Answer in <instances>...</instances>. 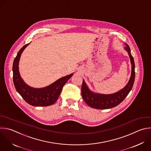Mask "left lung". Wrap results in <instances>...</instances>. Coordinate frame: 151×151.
<instances>
[{
    "label": "left lung",
    "instance_id": "1",
    "mask_svg": "<svg viewBox=\"0 0 151 151\" xmlns=\"http://www.w3.org/2000/svg\"><path fill=\"white\" fill-rule=\"evenodd\" d=\"M124 44L126 46L124 47V50L128 53L132 65L131 76L128 83L123 89L115 93L111 94H103L91 91L83 79L81 88L82 96L84 101L89 107L99 110L113 108L120 104L131 91L135 78V65L129 45L126 43H124Z\"/></svg>",
    "mask_w": 151,
    "mask_h": 151
}]
</instances>
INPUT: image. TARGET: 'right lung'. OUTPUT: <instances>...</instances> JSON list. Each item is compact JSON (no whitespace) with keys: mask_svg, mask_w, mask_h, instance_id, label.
<instances>
[{"mask_svg":"<svg viewBox=\"0 0 151 151\" xmlns=\"http://www.w3.org/2000/svg\"><path fill=\"white\" fill-rule=\"evenodd\" d=\"M30 44L24 45L14 60L13 80L17 91L29 104L36 107H45L54 104L58 100L64 85L73 76L71 73L62 77L47 86L35 88L27 85L21 78L19 71V62L21 54Z\"/></svg>","mask_w":151,"mask_h":151,"instance_id":"add662e5","label":"right lung"}]
</instances>
